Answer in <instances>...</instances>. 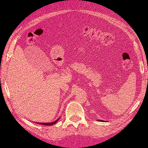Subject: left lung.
<instances>
[{"label":"left lung","instance_id":"1","mask_svg":"<svg viewBox=\"0 0 148 148\" xmlns=\"http://www.w3.org/2000/svg\"><path fill=\"white\" fill-rule=\"evenodd\" d=\"M98 121H102V122L103 121H102V120H98Z\"/></svg>","mask_w":148,"mask_h":148}]
</instances>
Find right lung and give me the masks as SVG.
<instances>
[{"mask_svg":"<svg viewBox=\"0 0 148 148\" xmlns=\"http://www.w3.org/2000/svg\"><path fill=\"white\" fill-rule=\"evenodd\" d=\"M59 119H60V117L55 121H54V122H51V123H38V124H42V125H45V126H52V125H53V124L56 123Z\"/></svg>","mask_w":148,"mask_h":148,"instance_id":"1","label":"right lung"}]
</instances>
